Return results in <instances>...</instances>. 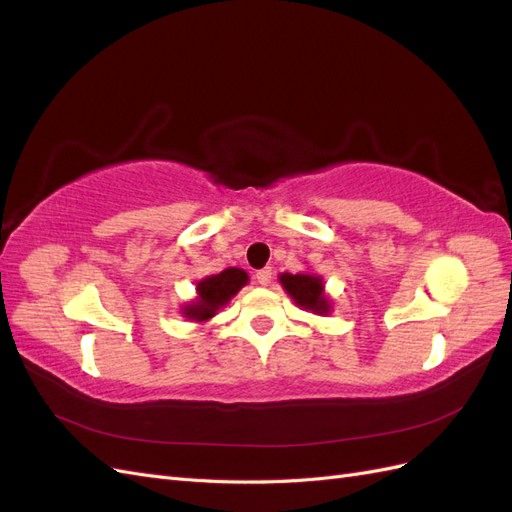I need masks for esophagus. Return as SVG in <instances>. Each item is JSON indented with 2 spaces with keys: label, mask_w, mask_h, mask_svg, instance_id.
I'll list each match as a JSON object with an SVG mask.
<instances>
[{
  "label": "esophagus",
  "mask_w": 512,
  "mask_h": 512,
  "mask_svg": "<svg viewBox=\"0 0 512 512\" xmlns=\"http://www.w3.org/2000/svg\"><path fill=\"white\" fill-rule=\"evenodd\" d=\"M271 277H273L271 267H265V269H258V271H256V282H258L260 286H269V284H271Z\"/></svg>",
  "instance_id": "1"
}]
</instances>
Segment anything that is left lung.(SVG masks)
Instances as JSON below:
<instances>
[{"instance_id": "1", "label": "left lung", "mask_w": 512, "mask_h": 512, "mask_svg": "<svg viewBox=\"0 0 512 512\" xmlns=\"http://www.w3.org/2000/svg\"><path fill=\"white\" fill-rule=\"evenodd\" d=\"M282 286L286 288V292L294 299V303L312 309L314 314H327L329 312V301L324 297V286L320 277L314 275H290L284 273L280 277Z\"/></svg>"}]
</instances>
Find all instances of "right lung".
I'll return each mask as SVG.
<instances>
[{
	"mask_svg": "<svg viewBox=\"0 0 512 512\" xmlns=\"http://www.w3.org/2000/svg\"><path fill=\"white\" fill-rule=\"evenodd\" d=\"M245 284H247V273L235 267L224 269L218 275H211L198 284L196 288L198 301L194 305L185 307L183 314L196 322L209 320L222 305L230 301V297H235Z\"/></svg>",
	"mask_w": 512,
	"mask_h": 512,
	"instance_id": "add662e5",
	"label": "right lung"
}]
</instances>
